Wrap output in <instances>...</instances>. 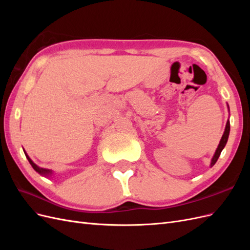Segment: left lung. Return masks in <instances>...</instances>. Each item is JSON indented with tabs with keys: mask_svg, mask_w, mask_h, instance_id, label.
<instances>
[{
	"mask_svg": "<svg viewBox=\"0 0 250 250\" xmlns=\"http://www.w3.org/2000/svg\"><path fill=\"white\" fill-rule=\"evenodd\" d=\"M229 129H230V126H229V122L228 121V123H226V127H225V131H224V133H223V135H222V139H221L220 143H219V146H218V148H217V150H216V152H215V155H214V157H213V160H211V163H210L211 167H213V166L216 164V162H217V160L219 158V156H220V154H221V151L223 150V148H224L225 145H226V142H228L229 135Z\"/></svg>",
	"mask_w": 250,
	"mask_h": 250,
	"instance_id": "obj_1",
	"label": "left lung"
}]
</instances>
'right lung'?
I'll list each match as a JSON object with an SVG mask.
<instances>
[{"instance_id": "obj_1", "label": "right lung", "mask_w": 250, "mask_h": 250, "mask_svg": "<svg viewBox=\"0 0 250 250\" xmlns=\"http://www.w3.org/2000/svg\"><path fill=\"white\" fill-rule=\"evenodd\" d=\"M26 154V153H25ZM26 157L28 158V161H29V163L31 164V166L33 167V169L36 171V172H39L40 174H42V175H51L52 174V172L50 171V170H48V169H43V168H41V167H39V166H36L31 160H30V157L26 154Z\"/></svg>"}]
</instances>
